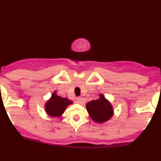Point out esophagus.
<instances>
[{"label": "esophagus", "instance_id": "obj_1", "mask_svg": "<svg viewBox=\"0 0 161 161\" xmlns=\"http://www.w3.org/2000/svg\"><path fill=\"white\" fill-rule=\"evenodd\" d=\"M76 102H77V103L80 104V105H83V104H85V99H84V98H82V97H77L76 99Z\"/></svg>", "mask_w": 161, "mask_h": 161}]
</instances>
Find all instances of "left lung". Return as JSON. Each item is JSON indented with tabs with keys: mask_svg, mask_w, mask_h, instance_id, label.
<instances>
[{
	"mask_svg": "<svg viewBox=\"0 0 161 161\" xmlns=\"http://www.w3.org/2000/svg\"><path fill=\"white\" fill-rule=\"evenodd\" d=\"M86 108L91 119L97 123H104L113 115L111 105L105 99L103 95H100V98L97 100L89 102L86 105Z\"/></svg>",
	"mask_w": 161,
	"mask_h": 161,
	"instance_id": "8db88e82",
	"label": "left lung"
}]
</instances>
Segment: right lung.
Wrapping results in <instances>:
<instances>
[{
    "label": "right lung",
    "instance_id": "add662e5",
    "mask_svg": "<svg viewBox=\"0 0 161 161\" xmlns=\"http://www.w3.org/2000/svg\"><path fill=\"white\" fill-rule=\"evenodd\" d=\"M72 103V101L68 98L61 97L54 93L52 98L47 102L45 108L48 114L52 117H58L64 112V109H66L67 106Z\"/></svg>",
    "mask_w": 161,
    "mask_h": 161
}]
</instances>
